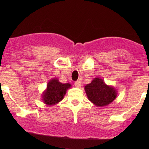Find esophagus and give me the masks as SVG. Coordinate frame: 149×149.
Masks as SVG:
<instances>
[{
  "label": "esophagus",
  "instance_id": "esophagus-1",
  "mask_svg": "<svg viewBox=\"0 0 149 149\" xmlns=\"http://www.w3.org/2000/svg\"><path fill=\"white\" fill-rule=\"evenodd\" d=\"M74 85H75V86L76 87V88H80L81 83H80V81H79V80H77V81H76L74 83Z\"/></svg>",
  "mask_w": 149,
  "mask_h": 149
}]
</instances>
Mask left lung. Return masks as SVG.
<instances>
[{
  "mask_svg": "<svg viewBox=\"0 0 149 149\" xmlns=\"http://www.w3.org/2000/svg\"><path fill=\"white\" fill-rule=\"evenodd\" d=\"M85 91L88 100L97 107H105L113 102L118 92L114 87L108 85L103 79L95 78L85 86Z\"/></svg>",
  "mask_w": 149,
  "mask_h": 149,
  "instance_id": "obj_1",
  "label": "left lung"
}]
</instances>
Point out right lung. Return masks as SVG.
<instances>
[{
	"label": "right lung",
	"instance_id": "add662e5",
	"mask_svg": "<svg viewBox=\"0 0 149 149\" xmlns=\"http://www.w3.org/2000/svg\"><path fill=\"white\" fill-rule=\"evenodd\" d=\"M71 87L70 83L63 84L57 78H52L47 84V88L42 92L41 100L48 106L55 105L64 99L66 91Z\"/></svg>",
	"mask_w": 149,
	"mask_h": 149
}]
</instances>
